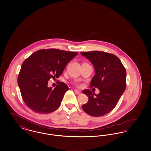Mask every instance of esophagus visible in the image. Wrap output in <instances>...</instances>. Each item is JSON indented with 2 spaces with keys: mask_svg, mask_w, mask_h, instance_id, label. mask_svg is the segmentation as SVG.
<instances>
[{
  "mask_svg": "<svg viewBox=\"0 0 151 151\" xmlns=\"http://www.w3.org/2000/svg\"><path fill=\"white\" fill-rule=\"evenodd\" d=\"M74 92H75V93H76L77 95H79V94H81V91H79V90H77V89H75V90H74Z\"/></svg>",
  "mask_w": 151,
  "mask_h": 151,
  "instance_id": "obj_1",
  "label": "esophagus"
}]
</instances>
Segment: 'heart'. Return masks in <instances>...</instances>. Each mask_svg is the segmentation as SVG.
Here are the masks:
<instances>
[{"instance_id": "1", "label": "heart", "mask_w": 151, "mask_h": 151, "mask_svg": "<svg viewBox=\"0 0 151 151\" xmlns=\"http://www.w3.org/2000/svg\"><path fill=\"white\" fill-rule=\"evenodd\" d=\"M76 85H77V86H79V83H76Z\"/></svg>"}]
</instances>
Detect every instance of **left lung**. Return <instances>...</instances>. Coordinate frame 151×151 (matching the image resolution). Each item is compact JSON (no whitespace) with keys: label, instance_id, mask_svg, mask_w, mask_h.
Here are the masks:
<instances>
[{"label":"left lung","instance_id":"8db88e82","mask_svg":"<svg viewBox=\"0 0 151 151\" xmlns=\"http://www.w3.org/2000/svg\"><path fill=\"white\" fill-rule=\"evenodd\" d=\"M93 64L95 74L90 87L98 88L100 93L95 94L90 90H83L88 97L87 103L82 107L92 116H102L112 111L126 87V70L117 56L102 51L81 52Z\"/></svg>","mask_w":151,"mask_h":151}]
</instances>
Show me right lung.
Masks as SVG:
<instances>
[{"label":"right lung","mask_w":151,"mask_h":151,"mask_svg":"<svg viewBox=\"0 0 151 151\" xmlns=\"http://www.w3.org/2000/svg\"><path fill=\"white\" fill-rule=\"evenodd\" d=\"M77 52L57 49H41L25 59L22 65L17 83L24 103L32 111L48 114L56 110L69 87L64 82L52 90L48 81L58 78Z\"/></svg>","instance_id":"right-lung-1"}]
</instances>
